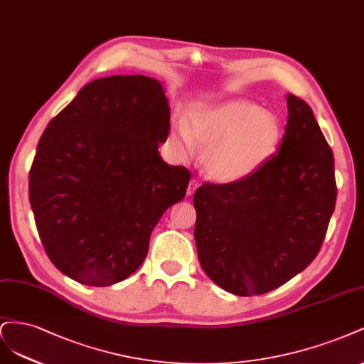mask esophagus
Here are the masks:
<instances>
[{"instance_id":"34e87169","label":"esophagus","mask_w":364,"mask_h":364,"mask_svg":"<svg viewBox=\"0 0 364 364\" xmlns=\"http://www.w3.org/2000/svg\"><path fill=\"white\" fill-rule=\"evenodd\" d=\"M198 187H199V181L196 178H193L189 184V189H187V195H193Z\"/></svg>"}]
</instances>
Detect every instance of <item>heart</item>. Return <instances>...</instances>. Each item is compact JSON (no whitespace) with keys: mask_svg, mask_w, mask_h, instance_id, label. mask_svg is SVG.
Segmentation results:
<instances>
[{"mask_svg":"<svg viewBox=\"0 0 364 364\" xmlns=\"http://www.w3.org/2000/svg\"><path fill=\"white\" fill-rule=\"evenodd\" d=\"M279 137L277 116L248 101L195 110L191 127L181 119L172 130L180 154L189 156L196 140L207 175L222 183L237 181L259 169L274 154Z\"/></svg>","mask_w":364,"mask_h":364,"instance_id":"b5f03b06","label":"heart"}]
</instances>
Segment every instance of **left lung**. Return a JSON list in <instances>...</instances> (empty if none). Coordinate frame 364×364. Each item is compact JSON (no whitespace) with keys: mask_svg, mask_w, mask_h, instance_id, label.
I'll use <instances>...</instances> for the list:
<instances>
[{"mask_svg":"<svg viewBox=\"0 0 364 364\" xmlns=\"http://www.w3.org/2000/svg\"><path fill=\"white\" fill-rule=\"evenodd\" d=\"M278 152L248 177L204 183L193 196L204 272L239 296L287 283L319 254L336 207L334 157L310 105L287 95Z\"/></svg>","mask_w":364,"mask_h":364,"instance_id":"obj_1","label":"left lung"}]
</instances>
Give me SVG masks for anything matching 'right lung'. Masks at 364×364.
<instances>
[{"label":"right lung","instance_id":"1","mask_svg":"<svg viewBox=\"0 0 364 364\" xmlns=\"http://www.w3.org/2000/svg\"><path fill=\"white\" fill-rule=\"evenodd\" d=\"M169 119L160 81L113 75L90 81L50 121L28 196L45 252L66 277L104 287L144 263L152 230L191 181L160 157Z\"/></svg>","mask_w":364,"mask_h":364}]
</instances>
